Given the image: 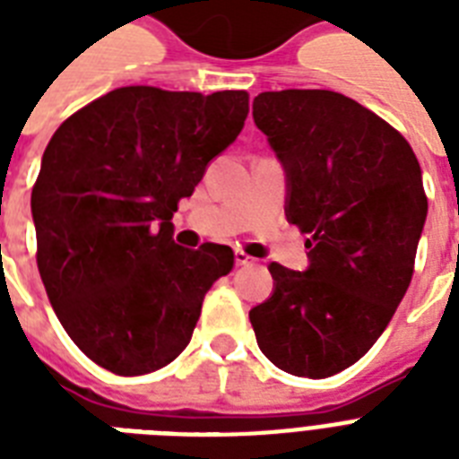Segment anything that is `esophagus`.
Here are the masks:
<instances>
[{
	"label": "esophagus",
	"mask_w": 459,
	"mask_h": 459,
	"mask_svg": "<svg viewBox=\"0 0 459 459\" xmlns=\"http://www.w3.org/2000/svg\"><path fill=\"white\" fill-rule=\"evenodd\" d=\"M236 264L238 266H252L255 264V259L250 255H245L243 250H236Z\"/></svg>",
	"instance_id": "34e87169"
}]
</instances>
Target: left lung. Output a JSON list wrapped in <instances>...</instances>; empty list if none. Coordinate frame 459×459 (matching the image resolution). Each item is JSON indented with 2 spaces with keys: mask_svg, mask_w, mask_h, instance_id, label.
<instances>
[{
  "mask_svg": "<svg viewBox=\"0 0 459 459\" xmlns=\"http://www.w3.org/2000/svg\"><path fill=\"white\" fill-rule=\"evenodd\" d=\"M255 126L286 173V216L307 233L305 272L272 262L252 307L259 350L293 377L326 378L384 333L412 281L429 202L393 126L331 90L262 92Z\"/></svg>",
  "mask_w": 459,
  "mask_h": 459,
  "instance_id": "left-lung-1",
  "label": "left lung"
}]
</instances>
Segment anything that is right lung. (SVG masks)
Returning <instances> with one entry per match:
<instances>
[{"label": "right lung", "instance_id": "right-lung-1", "mask_svg": "<svg viewBox=\"0 0 459 459\" xmlns=\"http://www.w3.org/2000/svg\"><path fill=\"white\" fill-rule=\"evenodd\" d=\"M247 92L131 85L66 118L49 140L30 209L38 269L71 341L118 377L186 350L202 300L233 269L229 245L173 243V212L240 135Z\"/></svg>", "mask_w": 459, "mask_h": 459}]
</instances>
